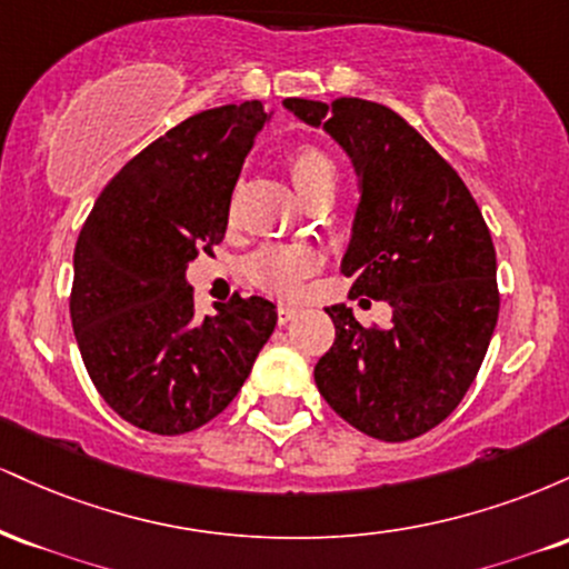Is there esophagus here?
<instances>
[{
	"instance_id": "1",
	"label": "esophagus",
	"mask_w": 569,
	"mask_h": 569,
	"mask_svg": "<svg viewBox=\"0 0 569 569\" xmlns=\"http://www.w3.org/2000/svg\"><path fill=\"white\" fill-rule=\"evenodd\" d=\"M297 316H299V307L297 305H280L278 307V323L280 326L291 323Z\"/></svg>"
}]
</instances>
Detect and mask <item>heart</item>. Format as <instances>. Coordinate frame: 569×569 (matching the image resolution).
Instances as JSON below:
<instances>
[{
  "label": "heart",
  "instance_id": "1",
  "mask_svg": "<svg viewBox=\"0 0 569 569\" xmlns=\"http://www.w3.org/2000/svg\"><path fill=\"white\" fill-rule=\"evenodd\" d=\"M293 187L307 202L331 200L337 189V166L316 143H299L286 154ZM318 257L307 246H262L246 262V272L259 289L272 293H293L316 272Z\"/></svg>",
  "mask_w": 569,
  "mask_h": 569
}]
</instances>
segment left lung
Instances as JSON below:
<instances>
[{
	"label": "left lung",
	"instance_id": "left-lung-1",
	"mask_svg": "<svg viewBox=\"0 0 569 569\" xmlns=\"http://www.w3.org/2000/svg\"><path fill=\"white\" fill-rule=\"evenodd\" d=\"M283 103L352 158L361 202L342 272L363 307L367 296L393 307L390 326H361L350 307H326L337 335L316 363V385L371 439H417L452 415L487 356L500 310L492 234L466 181L390 107Z\"/></svg>",
	"mask_w": 569,
	"mask_h": 569
}]
</instances>
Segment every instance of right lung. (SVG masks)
Returning <instances> with one entry per match:
<instances>
[{"mask_svg": "<svg viewBox=\"0 0 569 569\" xmlns=\"http://www.w3.org/2000/svg\"><path fill=\"white\" fill-rule=\"evenodd\" d=\"M262 101L187 117L98 194L74 248L69 312L84 369L130 426L179 436L221 415L276 329V305L234 293L194 316L187 264L227 232Z\"/></svg>", "mask_w": 569, "mask_h": 569, "instance_id": "add662e5", "label": "right lung"}]
</instances>
